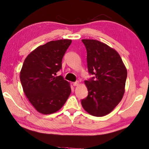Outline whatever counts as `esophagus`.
I'll return each mask as SVG.
<instances>
[{
  "label": "esophagus",
  "instance_id": "obj_1",
  "mask_svg": "<svg viewBox=\"0 0 149 149\" xmlns=\"http://www.w3.org/2000/svg\"><path fill=\"white\" fill-rule=\"evenodd\" d=\"M79 81H76V82H74L73 83H72V84H73L74 86H78L79 85Z\"/></svg>",
  "mask_w": 149,
  "mask_h": 149
}]
</instances>
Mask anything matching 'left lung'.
Returning <instances> with one entry per match:
<instances>
[{"instance_id": "1", "label": "left lung", "mask_w": 149, "mask_h": 149, "mask_svg": "<svg viewBox=\"0 0 149 149\" xmlns=\"http://www.w3.org/2000/svg\"><path fill=\"white\" fill-rule=\"evenodd\" d=\"M81 41L87 51L88 72L95 77L85 81L88 93L81 103L90 115L104 116L113 111L123 99L127 70L113 48L96 40L83 39Z\"/></svg>"}]
</instances>
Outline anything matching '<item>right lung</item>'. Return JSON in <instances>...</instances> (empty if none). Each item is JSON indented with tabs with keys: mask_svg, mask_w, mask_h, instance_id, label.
Segmentation results:
<instances>
[{
	"mask_svg": "<svg viewBox=\"0 0 149 149\" xmlns=\"http://www.w3.org/2000/svg\"><path fill=\"white\" fill-rule=\"evenodd\" d=\"M71 42L69 39L49 42L33 50L24 61L20 71L23 92L40 113L56 112L71 94L70 83L61 76H55Z\"/></svg>",
	"mask_w": 149,
	"mask_h": 149,
	"instance_id": "right-lung-1",
	"label": "right lung"
}]
</instances>
